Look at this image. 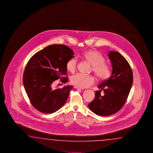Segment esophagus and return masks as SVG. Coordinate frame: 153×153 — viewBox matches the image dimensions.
I'll list each match as a JSON object with an SVG mask.
<instances>
[{"label":"esophagus","instance_id":"34e87169","mask_svg":"<svg viewBox=\"0 0 153 153\" xmlns=\"http://www.w3.org/2000/svg\"><path fill=\"white\" fill-rule=\"evenodd\" d=\"M75 88H76V89H78V90H83V88H79V87H78V86H75Z\"/></svg>","mask_w":153,"mask_h":153}]
</instances>
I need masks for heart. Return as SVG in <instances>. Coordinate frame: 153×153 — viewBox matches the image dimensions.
<instances>
[{"mask_svg":"<svg viewBox=\"0 0 153 153\" xmlns=\"http://www.w3.org/2000/svg\"><path fill=\"white\" fill-rule=\"evenodd\" d=\"M83 57L92 65V71L94 72L96 76L100 80H104L110 76L111 69L110 66L105 63V58L100 52L90 50L85 52ZM78 61L75 57L69 59L66 64L67 69L71 73L75 72L77 68ZM71 81L73 84L80 88H87L94 84L95 79L93 76L84 75L80 73L73 75Z\"/></svg>","mask_w":153,"mask_h":153,"instance_id":"obj_1","label":"heart"}]
</instances>
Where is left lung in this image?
<instances>
[{
	"mask_svg": "<svg viewBox=\"0 0 153 153\" xmlns=\"http://www.w3.org/2000/svg\"><path fill=\"white\" fill-rule=\"evenodd\" d=\"M112 65L110 78L98 86L94 100L88 104L92 111L98 115L108 116L120 110L125 103L133 82V73L128 62L117 51H109ZM103 90L104 95L100 92Z\"/></svg>",
	"mask_w": 153,
	"mask_h": 153,
	"instance_id": "left-lung-1",
	"label": "left lung"
}]
</instances>
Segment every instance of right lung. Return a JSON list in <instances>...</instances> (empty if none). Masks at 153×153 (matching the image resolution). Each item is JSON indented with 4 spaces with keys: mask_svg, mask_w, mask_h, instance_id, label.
Masks as SVG:
<instances>
[{
    "mask_svg": "<svg viewBox=\"0 0 153 153\" xmlns=\"http://www.w3.org/2000/svg\"><path fill=\"white\" fill-rule=\"evenodd\" d=\"M67 46L49 45L36 52L27 63L23 75L26 93L33 106L40 112L52 113L65 104L73 86L52 89L51 84L60 79L68 81L66 64L74 57Z\"/></svg>",
    "mask_w": 153,
    "mask_h": 153,
    "instance_id": "add662e5",
    "label": "right lung"
}]
</instances>
